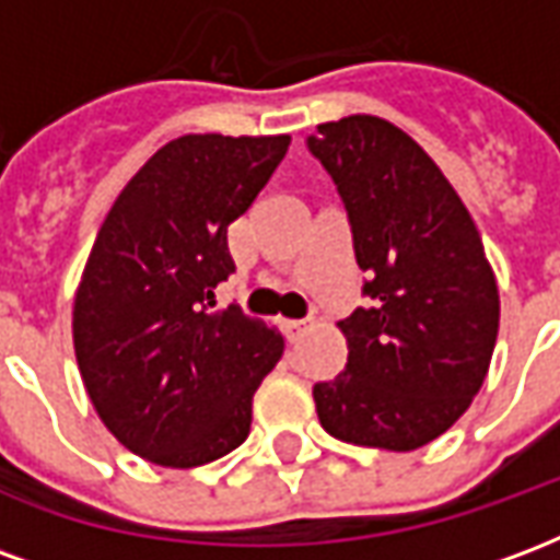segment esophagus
I'll return each instance as SVG.
<instances>
[{
	"label": "esophagus",
	"instance_id": "1",
	"mask_svg": "<svg viewBox=\"0 0 560 560\" xmlns=\"http://www.w3.org/2000/svg\"><path fill=\"white\" fill-rule=\"evenodd\" d=\"M308 327H312L308 320H284V329H288V339H291V341L300 339V336H303Z\"/></svg>",
	"mask_w": 560,
	"mask_h": 560
}]
</instances>
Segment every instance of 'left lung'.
<instances>
[{"instance_id":"obj_1","label":"left lung","mask_w":560,"mask_h":560,"mask_svg":"<svg viewBox=\"0 0 560 560\" xmlns=\"http://www.w3.org/2000/svg\"><path fill=\"white\" fill-rule=\"evenodd\" d=\"M339 188L372 300L339 320L348 365L315 384L317 420L357 446L408 453L480 393L498 339V284L470 212L425 149L369 114L308 138Z\"/></svg>"}]
</instances>
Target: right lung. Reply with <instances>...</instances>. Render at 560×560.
<instances>
[{
	"label": "right lung",
	"instance_id": "right-lung-1",
	"mask_svg": "<svg viewBox=\"0 0 560 560\" xmlns=\"http://www.w3.org/2000/svg\"><path fill=\"white\" fill-rule=\"evenodd\" d=\"M288 147V135L171 140L95 236L71 320L80 377L116 441L161 468H197L243 444L255 389L284 353L279 329L212 305L236 269L228 224Z\"/></svg>",
	"mask_w": 560,
	"mask_h": 560
}]
</instances>
